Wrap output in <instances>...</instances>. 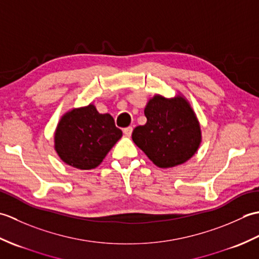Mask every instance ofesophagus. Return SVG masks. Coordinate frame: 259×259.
<instances>
[{
    "instance_id": "1",
    "label": "esophagus",
    "mask_w": 259,
    "mask_h": 259,
    "mask_svg": "<svg viewBox=\"0 0 259 259\" xmlns=\"http://www.w3.org/2000/svg\"><path fill=\"white\" fill-rule=\"evenodd\" d=\"M123 134L125 137H130L131 134H133V126H126V128H124Z\"/></svg>"
}]
</instances>
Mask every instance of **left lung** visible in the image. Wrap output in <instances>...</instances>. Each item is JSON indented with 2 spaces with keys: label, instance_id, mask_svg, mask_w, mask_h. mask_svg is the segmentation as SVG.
Masks as SVG:
<instances>
[{
  "label": "left lung",
  "instance_id": "1",
  "mask_svg": "<svg viewBox=\"0 0 259 259\" xmlns=\"http://www.w3.org/2000/svg\"><path fill=\"white\" fill-rule=\"evenodd\" d=\"M147 122L136 126L133 140L157 167L172 168L188 161L201 144V129L189 101L155 95L145 108Z\"/></svg>",
  "mask_w": 259,
  "mask_h": 259
}]
</instances>
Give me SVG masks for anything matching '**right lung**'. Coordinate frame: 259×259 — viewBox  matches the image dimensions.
Returning a JSON list of instances; mask_svg holds the SVG:
<instances>
[{
	"instance_id": "obj_1",
	"label": "right lung",
	"mask_w": 259,
	"mask_h": 259,
	"mask_svg": "<svg viewBox=\"0 0 259 259\" xmlns=\"http://www.w3.org/2000/svg\"><path fill=\"white\" fill-rule=\"evenodd\" d=\"M122 137L109 113H99L93 103L65 112L54 133V150L59 158L76 169L98 167Z\"/></svg>"
}]
</instances>
